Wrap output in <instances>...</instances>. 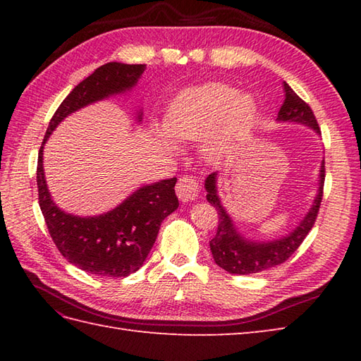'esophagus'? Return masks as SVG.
Here are the masks:
<instances>
[{"instance_id": "34e87169", "label": "esophagus", "mask_w": 361, "mask_h": 361, "mask_svg": "<svg viewBox=\"0 0 361 361\" xmlns=\"http://www.w3.org/2000/svg\"><path fill=\"white\" fill-rule=\"evenodd\" d=\"M198 192H200V183L195 178V176H181L176 183V195L181 202H192L197 198Z\"/></svg>"}]
</instances>
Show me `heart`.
Returning <instances> with one entry per match:
<instances>
[{
    "instance_id": "heart-1",
    "label": "heart",
    "mask_w": 361,
    "mask_h": 361,
    "mask_svg": "<svg viewBox=\"0 0 361 361\" xmlns=\"http://www.w3.org/2000/svg\"><path fill=\"white\" fill-rule=\"evenodd\" d=\"M256 106L248 96L224 83H211L202 88L188 90L171 105L166 116V127L157 126L158 140L169 150H175L178 140L206 141L204 157L216 161L231 149L255 118Z\"/></svg>"
}]
</instances>
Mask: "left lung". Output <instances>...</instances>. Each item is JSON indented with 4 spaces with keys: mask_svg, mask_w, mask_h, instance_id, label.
I'll use <instances>...</instances> for the list:
<instances>
[{
    "mask_svg": "<svg viewBox=\"0 0 361 361\" xmlns=\"http://www.w3.org/2000/svg\"><path fill=\"white\" fill-rule=\"evenodd\" d=\"M283 90H286V101H283L281 110L278 113V121H290V122H302V124L310 126L317 133H319V126L317 122L315 114H313L309 104H305L293 90H291L286 82H283ZM319 189L318 195L313 202L310 211L304 220L293 233L287 237H282L279 240L273 242H250L245 240L240 234L235 231L233 220L229 219L224 206L220 204V198L216 189V172L211 173L206 178L204 188L208 190V202L216 208L219 214V226L217 233L209 242L212 257L219 267L224 268L231 274H251L268 270V268L283 264L286 260L293 255L299 248V245L304 242L309 231L313 228L318 217V211L323 200V189H324V161L321 164L319 171Z\"/></svg>",
    "mask_w": 361,
    "mask_h": 361,
    "instance_id": "8db88e82",
    "label": "left lung"
}]
</instances>
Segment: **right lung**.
<instances>
[{"label":"right lung","mask_w":361,"mask_h":361,"mask_svg":"<svg viewBox=\"0 0 361 361\" xmlns=\"http://www.w3.org/2000/svg\"><path fill=\"white\" fill-rule=\"evenodd\" d=\"M144 70L145 65L118 62L99 66L63 99L49 121L43 144L66 116L88 104L130 90ZM43 144L37 163L38 204L57 250L68 262L96 276L126 278L140 270L157 240L161 221L178 208L173 189L176 178L140 188L102 216H71L51 200L43 172Z\"/></svg>","instance_id":"obj_1"}]
</instances>
